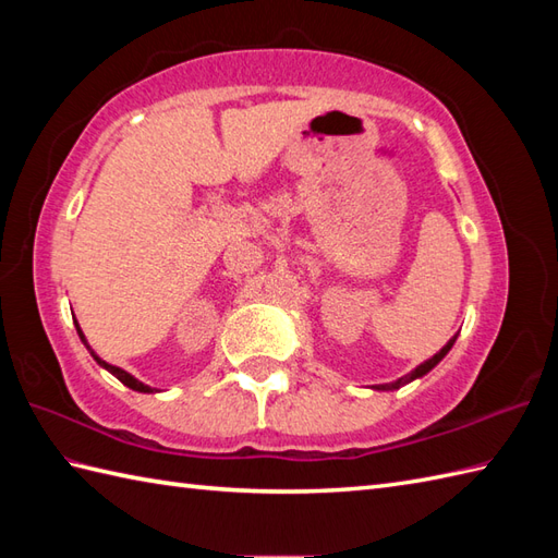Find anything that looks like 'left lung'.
Returning a JSON list of instances; mask_svg holds the SVG:
<instances>
[{"label":"left lung","mask_w":558,"mask_h":558,"mask_svg":"<svg viewBox=\"0 0 558 558\" xmlns=\"http://www.w3.org/2000/svg\"><path fill=\"white\" fill-rule=\"evenodd\" d=\"M456 338L458 336H453V338H450L448 342H446V345L441 348V350H438L436 354H434V357L432 360H426L424 364H420L417 366V369H414L412 374H408V376H402V378H398V381H393V384H384V386H374L376 390H393V388H400L402 384H408V381H412V378H420V376H424L426 372H432L434 369V366L438 364V362H441L444 357H446V354H448V350L450 348H453V342H456Z\"/></svg>","instance_id":"8db88e82"}]
</instances>
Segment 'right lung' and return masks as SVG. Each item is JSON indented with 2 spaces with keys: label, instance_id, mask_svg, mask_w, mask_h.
Returning a JSON list of instances; mask_svg holds the SVG:
<instances>
[{
  "label": "right lung",
  "instance_id": "add662e5",
  "mask_svg": "<svg viewBox=\"0 0 558 558\" xmlns=\"http://www.w3.org/2000/svg\"><path fill=\"white\" fill-rule=\"evenodd\" d=\"M76 330H78V336H81V340L83 342H86V338H83V333H81V328H78V324H76ZM86 348H88V342H86ZM90 350V348H88ZM90 354H93V360H96L100 366H102V369H108L112 376H117V378H120V381L124 384V386H129V388H134V390H138V393H153V388L150 386H146V384H141L138 381V378H134L132 374H126L124 369H120V366H112V364H108V362H102L100 357H98V354L96 352H93L90 350Z\"/></svg>",
  "mask_w": 558,
  "mask_h": 558
}]
</instances>
